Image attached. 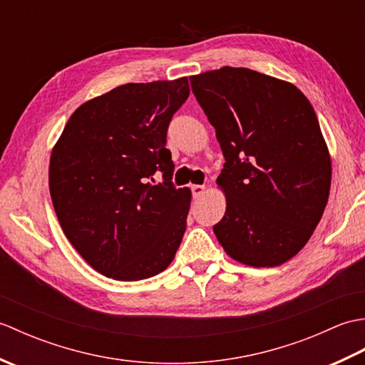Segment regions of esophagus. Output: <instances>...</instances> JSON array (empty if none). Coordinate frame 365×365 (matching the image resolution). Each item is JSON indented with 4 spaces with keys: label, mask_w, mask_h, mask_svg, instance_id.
Instances as JSON below:
<instances>
[{
    "label": "esophagus",
    "mask_w": 365,
    "mask_h": 365,
    "mask_svg": "<svg viewBox=\"0 0 365 365\" xmlns=\"http://www.w3.org/2000/svg\"><path fill=\"white\" fill-rule=\"evenodd\" d=\"M205 191H207V188L204 187V185H191V192H192V197H195V199L204 196Z\"/></svg>",
    "instance_id": "34e87169"
}]
</instances>
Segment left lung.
Returning <instances> with one entry per match:
<instances>
[{
	"label": "left lung",
	"mask_w": 365,
	"mask_h": 365,
	"mask_svg": "<svg viewBox=\"0 0 365 365\" xmlns=\"http://www.w3.org/2000/svg\"><path fill=\"white\" fill-rule=\"evenodd\" d=\"M190 81L226 160L216 238L245 265H282L312 237L329 197L331 158L311 102L292 83L245 67Z\"/></svg>",
	"instance_id": "left-lung-1"
}]
</instances>
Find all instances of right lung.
Listing matches in <instances>:
<instances>
[{
  "label": "right lung",
  "instance_id": "1",
  "mask_svg": "<svg viewBox=\"0 0 365 365\" xmlns=\"http://www.w3.org/2000/svg\"><path fill=\"white\" fill-rule=\"evenodd\" d=\"M190 96L188 78L128 83L76 108L53 147L54 212L98 273L141 281L161 273L187 229L188 188H175L166 135ZM160 170L163 184L154 185Z\"/></svg>",
  "mask_w": 365,
  "mask_h": 365
}]
</instances>
